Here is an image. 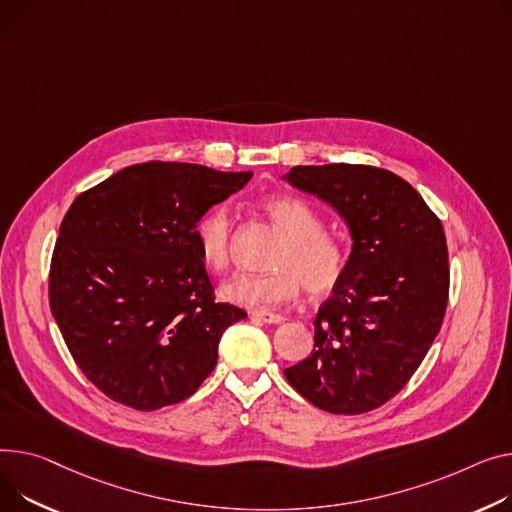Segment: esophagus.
<instances>
[{
  "label": "esophagus",
  "mask_w": 512,
  "mask_h": 512,
  "mask_svg": "<svg viewBox=\"0 0 512 512\" xmlns=\"http://www.w3.org/2000/svg\"><path fill=\"white\" fill-rule=\"evenodd\" d=\"M251 317L257 319V321H263V323H271V325H278V323L284 321L282 315H278V313H267V311H253Z\"/></svg>",
  "instance_id": "obj_1"
}]
</instances>
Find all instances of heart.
Wrapping results in <instances>:
<instances>
[{"label": "heart", "mask_w": 512, "mask_h": 512, "mask_svg": "<svg viewBox=\"0 0 512 512\" xmlns=\"http://www.w3.org/2000/svg\"><path fill=\"white\" fill-rule=\"evenodd\" d=\"M263 210L288 236L276 261L280 269L232 276L220 288L226 302L245 309H269L294 300L302 284L311 294H327L342 282L348 265L346 249L335 236L321 232L323 222L309 203L292 195H276L263 203ZM193 236L203 263L212 269H224L230 263L232 220L226 206H214L203 214Z\"/></svg>", "instance_id": "1"}]
</instances>
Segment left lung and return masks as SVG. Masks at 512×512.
Masks as SVG:
<instances>
[{"instance_id": "obj_1", "label": "left lung", "mask_w": 512, "mask_h": 512, "mask_svg": "<svg viewBox=\"0 0 512 512\" xmlns=\"http://www.w3.org/2000/svg\"><path fill=\"white\" fill-rule=\"evenodd\" d=\"M282 179L327 201L352 236L346 274L313 323L315 350L284 374L319 410L370 412L410 381L442 325L445 230L422 195L385 168L294 166Z\"/></svg>"}]
</instances>
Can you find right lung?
Wrapping results in <instances>:
<instances>
[{"mask_svg":"<svg viewBox=\"0 0 512 512\" xmlns=\"http://www.w3.org/2000/svg\"><path fill=\"white\" fill-rule=\"evenodd\" d=\"M251 177L154 160L119 170L67 210L51 261V313L107 397L160 410L214 370L222 333L247 313L214 300L193 228Z\"/></svg>","mask_w":512,"mask_h":512,"instance_id":"obj_1","label":"right lung"}]
</instances>
